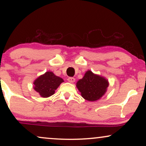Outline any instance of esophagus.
<instances>
[{
	"label": "esophagus",
	"mask_w": 146,
	"mask_h": 146,
	"mask_svg": "<svg viewBox=\"0 0 146 146\" xmlns=\"http://www.w3.org/2000/svg\"><path fill=\"white\" fill-rule=\"evenodd\" d=\"M75 80H76V79L73 77H70V78H68V81L69 82H70V83L74 82Z\"/></svg>",
	"instance_id": "obj_1"
}]
</instances>
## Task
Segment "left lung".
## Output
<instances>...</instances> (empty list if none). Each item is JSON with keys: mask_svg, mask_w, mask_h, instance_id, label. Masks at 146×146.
<instances>
[{"mask_svg": "<svg viewBox=\"0 0 146 146\" xmlns=\"http://www.w3.org/2000/svg\"><path fill=\"white\" fill-rule=\"evenodd\" d=\"M109 82L104 77L88 70L76 83L81 96L86 100L95 102L100 99L107 91Z\"/></svg>", "mask_w": 146, "mask_h": 146, "instance_id": "obj_1", "label": "left lung"}]
</instances>
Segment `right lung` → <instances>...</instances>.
<instances>
[{"label": "right lung", "instance_id": "obj_1", "mask_svg": "<svg viewBox=\"0 0 146 146\" xmlns=\"http://www.w3.org/2000/svg\"><path fill=\"white\" fill-rule=\"evenodd\" d=\"M64 82L62 78L57 76L52 72L48 71L40 75L34 81V90L42 98L51 96L55 93L61 83Z\"/></svg>", "mask_w": 146, "mask_h": 146}]
</instances>
